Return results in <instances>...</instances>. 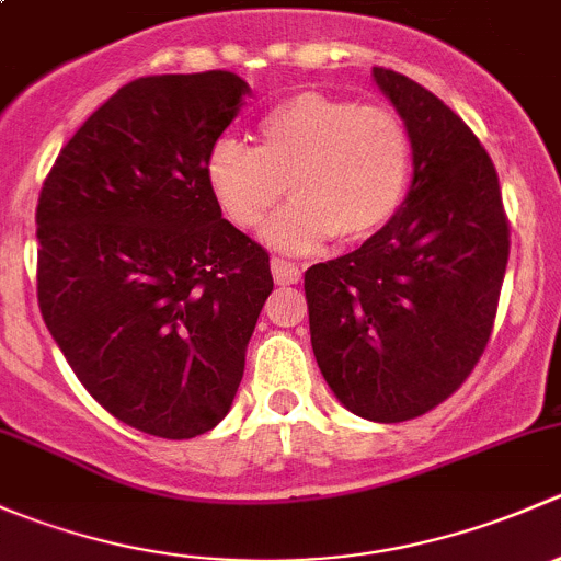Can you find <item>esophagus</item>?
I'll list each match as a JSON object with an SVG mask.
<instances>
[{"instance_id":"1","label":"esophagus","mask_w":561,"mask_h":561,"mask_svg":"<svg viewBox=\"0 0 561 561\" xmlns=\"http://www.w3.org/2000/svg\"><path fill=\"white\" fill-rule=\"evenodd\" d=\"M271 274H274L276 285H296L301 279V268L290 260H271Z\"/></svg>"}]
</instances>
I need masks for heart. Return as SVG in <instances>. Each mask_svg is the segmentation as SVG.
I'll return each mask as SVG.
<instances>
[{
	"label": "heart",
	"instance_id": "heart-1",
	"mask_svg": "<svg viewBox=\"0 0 561 561\" xmlns=\"http://www.w3.org/2000/svg\"><path fill=\"white\" fill-rule=\"evenodd\" d=\"M257 135V149L217 140L203 175L236 228H254L285 183L293 201L263 228L265 244L279 252H314L333 236L344 244L371 239L410 190L412 140L390 107L301 92L271 107Z\"/></svg>",
	"mask_w": 561,
	"mask_h": 561
}]
</instances>
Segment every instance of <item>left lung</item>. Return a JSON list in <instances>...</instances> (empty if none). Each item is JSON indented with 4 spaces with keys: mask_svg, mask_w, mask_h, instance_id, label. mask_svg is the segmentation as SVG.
<instances>
[{
    "mask_svg": "<svg viewBox=\"0 0 561 561\" xmlns=\"http://www.w3.org/2000/svg\"><path fill=\"white\" fill-rule=\"evenodd\" d=\"M412 140V181L386 228L304 274L328 388L353 415L401 423L434 410L489 344L511 230L472 129L421 83L375 67Z\"/></svg>",
    "mask_w": 561,
    "mask_h": 561,
    "instance_id": "1",
    "label": "left lung"
}]
</instances>
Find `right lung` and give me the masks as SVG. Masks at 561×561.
<instances>
[{
  "label": "right lung",
  "instance_id": "1",
  "mask_svg": "<svg viewBox=\"0 0 561 561\" xmlns=\"http://www.w3.org/2000/svg\"><path fill=\"white\" fill-rule=\"evenodd\" d=\"M225 70L129 81L61 149L37 203V301L83 388L162 439L230 412L274 290L203 165L249 98Z\"/></svg>",
  "mask_w": 561,
  "mask_h": 561
}]
</instances>
